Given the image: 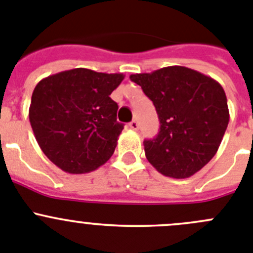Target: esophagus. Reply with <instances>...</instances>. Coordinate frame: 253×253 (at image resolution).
Listing matches in <instances>:
<instances>
[{
    "label": "esophagus",
    "instance_id": "34e87169",
    "mask_svg": "<svg viewBox=\"0 0 253 253\" xmlns=\"http://www.w3.org/2000/svg\"><path fill=\"white\" fill-rule=\"evenodd\" d=\"M128 127L131 129H133V131H136V129L138 128V124H137V121H131L128 124Z\"/></svg>",
    "mask_w": 253,
    "mask_h": 253
}]
</instances>
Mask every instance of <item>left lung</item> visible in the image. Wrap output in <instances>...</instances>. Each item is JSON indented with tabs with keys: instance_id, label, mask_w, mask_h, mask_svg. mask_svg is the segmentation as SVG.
<instances>
[{
	"instance_id": "1",
	"label": "left lung",
	"mask_w": 253,
	"mask_h": 253,
	"mask_svg": "<svg viewBox=\"0 0 253 253\" xmlns=\"http://www.w3.org/2000/svg\"><path fill=\"white\" fill-rule=\"evenodd\" d=\"M154 103L160 131L143 141L145 155L165 176L185 179L218 151L229 122L224 89L217 81L180 65L129 77Z\"/></svg>"
}]
</instances>
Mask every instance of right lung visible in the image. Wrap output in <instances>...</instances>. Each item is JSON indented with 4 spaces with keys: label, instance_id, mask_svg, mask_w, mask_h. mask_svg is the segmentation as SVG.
Returning a JSON list of instances; mask_svg holds the SVG:
<instances>
[{
    "label": "right lung",
    "instance_id": "right-lung-1",
    "mask_svg": "<svg viewBox=\"0 0 253 253\" xmlns=\"http://www.w3.org/2000/svg\"><path fill=\"white\" fill-rule=\"evenodd\" d=\"M124 79L76 68L36 84L29 120L40 149L63 171L85 174L110 160L124 129L110 95Z\"/></svg>",
    "mask_w": 253,
    "mask_h": 253
}]
</instances>
